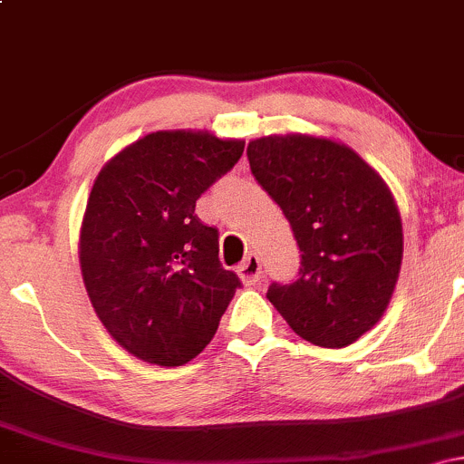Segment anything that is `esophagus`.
<instances>
[{
    "instance_id": "esophagus-1",
    "label": "esophagus",
    "mask_w": 464,
    "mask_h": 464,
    "mask_svg": "<svg viewBox=\"0 0 464 464\" xmlns=\"http://www.w3.org/2000/svg\"><path fill=\"white\" fill-rule=\"evenodd\" d=\"M237 275L244 285L257 284V281L262 279V262H259L257 255H248V257L237 266Z\"/></svg>"
}]
</instances>
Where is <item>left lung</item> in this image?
<instances>
[{"instance_id": "obj_1", "label": "left lung", "mask_w": 464, "mask_h": 464, "mask_svg": "<svg viewBox=\"0 0 464 464\" xmlns=\"http://www.w3.org/2000/svg\"><path fill=\"white\" fill-rule=\"evenodd\" d=\"M246 157L301 250L299 279L273 284L266 296L307 343L353 344L384 316L401 270V216L391 189L353 148L329 137H259Z\"/></svg>"}]
</instances>
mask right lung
<instances>
[{
	"mask_svg": "<svg viewBox=\"0 0 464 464\" xmlns=\"http://www.w3.org/2000/svg\"><path fill=\"white\" fill-rule=\"evenodd\" d=\"M242 152V140L209 130H157L93 180L78 242L84 287L111 338L148 364L194 360L239 287L194 209Z\"/></svg>",
	"mask_w": 464,
	"mask_h": 464,
	"instance_id": "right-lung-1",
	"label": "right lung"
}]
</instances>
